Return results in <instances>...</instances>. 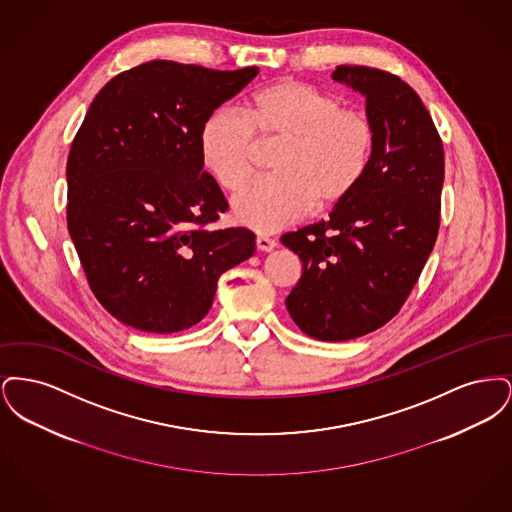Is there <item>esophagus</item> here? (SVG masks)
<instances>
[{"mask_svg":"<svg viewBox=\"0 0 512 512\" xmlns=\"http://www.w3.org/2000/svg\"><path fill=\"white\" fill-rule=\"evenodd\" d=\"M255 245H257V249H261V251H272V249L276 247V240H274V238H268L265 234H261V236H257Z\"/></svg>","mask_w":512,"mask_h":512,"instance_id":"34e87169","label":"esophagus"}]
</instances>
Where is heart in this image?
<instances>
[{
    "label": "heart",
    "mask_w": 512,
    "mask_h": 512,
    "mask_svg": "<svg viewBox=\"0 0 512 512\" xmlns=\"http://www.w3.org/2000/svg\"><path fill=\"white\" fill-rule=\"evenodd\" d=\"M259 144H280L274 174L236 195L232 215L247 228L272 232L303 219L315 203L330 209L351 197L370 167L376 128L368 113L343 107L332 92L278 80L251 96L247 117L217 109L199 130L201 163L226 192L247 184Z\"/></svg>",
    "instance_id": "heart-1"
}]
</instances>
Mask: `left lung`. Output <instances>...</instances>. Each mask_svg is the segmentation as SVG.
<instances>
[{
    "label": "left lung",
    "instance_id": "1",
    "mask_svg": "<svg viewBox=\"0 0 512 512\" xmlns=\"http://www.w3.org/2000/svg\"><path fill=\"white\" fill-rule=\"evenodd\" d=\"M334 80L366 96L376 128L361 186L330 219L282 236L303 274L286 307L311 338H361L395 317L426 265L439 230L443 144L428 109L397 74L340 65Z\"/></svg>",
    "mask_w": 512,
    "mask_h": 512
}]
</instances>
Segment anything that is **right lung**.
Returning a JSON list of instances; mask_svg holds the SVG:
<instances>
[{
	"label": "right lung",
	"instance_id": "right-lung-1",
	"mask_svg": "<svg viewBox=\"0 0 512 512\" xmlns=\"http://www.w3.org/2000/svg\"><path fill=\"white\" fill-rule=\"evenodd\" d=\"M257 67L213 71L149 61L92 101L67 161V226L90 290L124 324L186 330L213 305L222 272L249 259L255 234L215 230L228 203L203 171L199 130Z\"/></svg>",
	"mask_w": 512,
	"mask_h": 512
}]
</instances>
